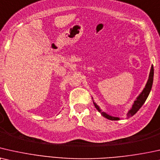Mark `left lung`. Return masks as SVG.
<instances>
[{"label": "left lung", "mask_w": 160, "mask_h": 160, "mask_svg": "<svg viewBox=\"0 0 160 160\" xmlns=\"http://www.w3.org/2000/svg\"><path fill=\"white\" fill-rule=\"evenodd\" d=\"M153 80H154V67H153V66H152V68H151L149 77H148V81H147L146 86H145V88L143 90H142V92L140 93V94L137 97V99H136L135 101L134 102L132 107L131 109L129 110L128 113H127V117H128V118L133 116L134 115H135L136 112L139 110L140 108L142 107V105L144 104V102H146L147 97H148L150 91H151V90H152ZM93 104H94L95 108H97V110H98V111H99L100 113L102 114V116L105 117L106 118L109 119V120H111V121H117V120H119V119H120L119 118H118V117H113V116H109V115L106 113V112H102V110H100L99 106H98L97 104L95 103V102H93Z\"/></svg>", "instance_id": "left-lung-1"}]
</instances>
